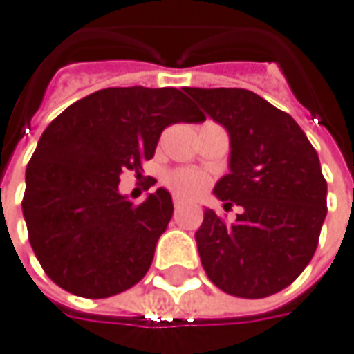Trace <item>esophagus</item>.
Segmentation results:
<instances>
[{
  "instance_id": "1",
  "label": "esophagus",
  "mask_w": 354,
  "mask_h": 354,
  "mask_svg": "<svg viewBox=\"0 0 354 354\" xmlns=\"http://www.w3.org/2000/svg\"><path fill=\"white\" fill-rule=\"evenodd\" d=\"M173 206H175V208H181L183 198H179V196H173Z\"/></svg>"
}]
</instances>
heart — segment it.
I'll use <instances>...</instances> for the list:
<instances>
[{
  "mask_svg": "<svg viewBox=\"0 0 354 354\" xmlns=\"http://www.w3.org/2000/svg\"><path fill=\"white\" fill-rule=\"evenodd\" d=\"M165 187L171 189L173 192H177L179 196L185 198H196L198 194L204 192V189L208 187V177L204 173L196 171V169H187V167H179L173 169L165 175Z\"/></svg>",
  "mask_w": 354,
  "mask_h": 354,
  "instance_id": "heart-1",
  "label": "heart"
}]
</instances>
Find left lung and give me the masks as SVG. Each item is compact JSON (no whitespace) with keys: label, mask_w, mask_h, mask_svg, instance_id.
<instances>
[{"label":"left lung","mask_w":354,"mask_h":354,"mask_svg":"<svg viewBox=\"0 0 354 354\" xmlns=\"http://www.w3.org/2000/svg\"><path fill=\"white\" fill-rule=\"evenodd\" d=\"M231 138L229 175L216 196L237 204L235 223L214 209L196 231L209 281L243 299L279 293L303 274L328 214V183L293 117L245 88H185ZM225 204V206H227Z\"/></svg>","instance_id":"obj_1"}]
</instances>
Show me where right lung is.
Returning a JSON list of instances; mask_svg holds the SVG:
<instances>
[{"instance_id": "right-lung-1", "label": "right lung", "mask_w": 354, "mask_h": 354, "mask_svg": "<svg viewBox=\"0 0 354 354\" xmlns=\"http://www.w3.org/2000/svg\"><path fill=\"white\" fill-rule=\"evenodd\" d=\"M202 115L177 88H104L51 121L26 167L23 214L34 254L53 283L86 299L136 285L173 216L171 194L135 206L121 196L123 171L140 175L160 135Z\"/></svg>"}]
</instances>
